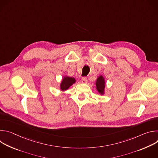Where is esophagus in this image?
Returning <instances> with one entry per match:
<instances>
[{"label": "esophagus", "instance_id": "1", "mask_svg": "<svg viewBox=\"0 0 158 158\" xmlns=\"http://www.w3.org/2000/svg\"><path fill=\"white\" fill-rule=\"evenodd\" d=\"M82 82L83 84H86V83L87 82V78H86V77H83V78L82 79Z\"/></svg>", "mask_w": 158, "mask_h": 158}]
</instances>
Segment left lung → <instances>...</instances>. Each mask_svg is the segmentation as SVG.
<instances>
[{"mask_svg": "<svg viewBox=\"0 0 158 158\" xmlns=\"http://www.w3.org/2000/svg\"><path fill=\"white\" fill-rule=\"evenodd\" d=\"M105 77L102 75H99L96 81V89L99 94L104 95L105 94Z\"/></svg>", "mask_w": 158, "mask_h": 158, "instance_id": "left-lung-1", "label": "left lung"}]
</instances>
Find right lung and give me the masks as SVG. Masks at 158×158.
Wrapping results in <instances>:
<instances>
[{"instance_id":"1","label":"right lung","mask_w":158,"mask_h":158,"mask_svg":"<svg viewBox=\"0 0 158 158\" xmlns=\"http://www.w3.org/2000/svg\"><path fill=\"white\" fill-rule=\"evenodd\" d=\"M76 82V80L74 77L65 76L63 77L61 82L60 84V89L62 91H65L71 86Z\"/></svg>"}]
</instances>
